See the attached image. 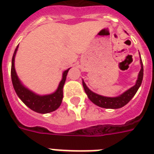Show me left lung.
<instances>
[{
  "mask_svg": "<svg viewBox=\"0 0 154 154\" xmlns=\"http://www.w3.org/2000/svg\"><path fill=\"white\" fill-rule=\"evenodd\" d=\"M140 63H141V70L139 72V77H138V80L136 82V84L130 89L126 91L125 93L120 95L119 97H106L97 95V94L94 93L91 91L89 90L88 87L86 86V84L84 83V82H82L84 90L86 91V93L87 94L88 98L98 106L106 108V109H119V108H121L124 106H125L126 104L129 103V100H131L134 96L135 95L137 91L142 83L143 77V62L141 59H140Z\"/></svg>",
  "mask_w": 154,
  "mask_h": 154,
  "instance_id": "left-lung-1",
  "label": "left lung"
}]
</instances>
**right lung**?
Returning a JSON list of instances; mask_svg holds the SVG:
<instances>
[{"instance_id": "obj_1", "label": "right lung", "mask_w": 154, "mask_h": 154, "mask_svg": "<svg viewBox=\"0 0 154 154\" xmlns=\"http://www.w3.org/2000/svg\"><path fill=\"white\" fill-rule=\"evenodd\" d=\"M17 48H18V46L15 48V53H14V55L12 57L11 63V80L13 87H14V89H15L17 96L20 98V100L29 109H31L32 110H34L35 112L45 114L49 113V112L57 110L62 103V100L63 97V85L65 83L67 74L69 69H67L63 72V79L59 83L57 90L54 93L51 94V95H47V96H43V97L38 96V95L33 93L32 91L28 90L27 88H25L20 83V82L18 77L16 75L14 63H15V56Z\"/></svg>"}]
</instances>
